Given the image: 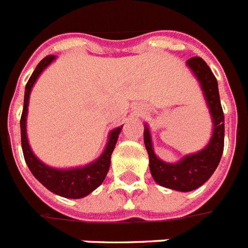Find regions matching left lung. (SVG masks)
Returning <instances> with one entry per match:
<instances>
[{
    "label": "left lung",
    "mask_w": 248,
    "mask_h": 248,
    "mask_svg": "<svg viewBox=\"0 0 248 248\" xmlns=\"http://www.w3.org/2000/svg\"><path fill=\"white\" fill-rule=\"evenodd\" d=\"M186 65L200 83L211 116L212 135L207 145L196 153L184 155L177 162H166L155 153L151 130L144 124V144L149 155L152 176L161 186L177 192H190L203 185L215 172L224 151V113L217 81L210 67L198 56L186 60Z\"/></svg>",
    "instance_id": "1"
}]
</instances>
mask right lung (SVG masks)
<instances>
[{"instance_id": "right-lung-1", "label": "right lung", "mask_w": 248, "mask_h": 248, "mask_svg": "<svg viewBox=\"0 0 248 248\" xmlns=\"http://www.w3.org/2000/svg\"><path fill=\"white\" fill-rule=\"evenodd\" d=\"M56 59L55 55H48L41 60L36 67L34 72L31 76L28 83L25 86L24 93V108L21 113L20 120V131H21V148L23 155L27 165H28L31 172L45 188H47L50 192L55 193L58 196L64 198H72L78 200L89 196L90 193L101 185L104 181L107 173H108L109 166H110V155H112L114 147H116L118 135L124 126L113 128L109 132L108 141L105 145L104 151L95 161L87 163L79 167H71V169H56L46 165L33 153L32 148L29 145L28 136H27V116H28L29 96L32 93V89L41 73Z\"/></svg>"}]
</instances>
